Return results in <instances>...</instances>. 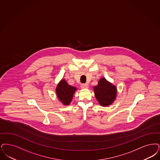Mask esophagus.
Here are the masks:
<instances>
[{
    "instance_id": "1",
    "label": "esophagus",
    "mask_w": 160,
    "mask_h": 160,
    "mask_svg": "<svg viewBox=\"0 0 160 160\" xmlns=\"http://www.w3.org/2000/svg\"><path fill=\"white\" fill-rule=\"evenodd\" d=\"M81 88L83 89H88L89 88V85L88 84H86V83H84V84H81Z\"/></svg>"
}]
</instances>
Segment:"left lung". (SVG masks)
<instances>
[{"label": "left lung", "mask_w": 160, "mask_h": 160, "mask_svg": "<svg viewBox=\"0 0 160 160\" xmlns=\"http://www.w3.org/2000/svg\"><path fill=\"white\" fill-rule=\"evenodd\" d=\"M94 92L97 101L103 107L111 105L116 98L117 89L115 86L108 82L105 78L98 82V84L94 86Z\"/></svg>", "instance_id": "obj_1"}]
</instances>
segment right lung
<instances>
[{"instance_id": "right-lung-1", "label": "right lung", "mask_w": 160, "mask_h": 160, "mask_svg": "<svg viewBox=\"0 0 160 160\" xmlns=\"http://www.w3.org/2000/svg\"><path fill=\"white\" fill-rule=\"evenodd\" d=\"M76 90L75 87L68 85L65 80H62L58 84L56 92L60 101L64 105H67L70 103Z\"/></svg>"}]
</instances>
